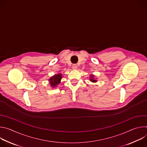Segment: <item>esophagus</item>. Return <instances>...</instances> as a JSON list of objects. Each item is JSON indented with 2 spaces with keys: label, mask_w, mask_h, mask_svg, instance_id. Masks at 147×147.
I'll return each mask as SVG.
<instances>
[{
  "label": "esophagus",
  "mask_w": 147,
  "mask_h": 147,
  "mask_svg": "<svg viewBox=\"0 0 147 147\" xmlns=\"http://www.w3.org/2000/svg\"><path fill=\"white\" fill-rule=\"evenodd\" d=\"M72 68H73V69H74V70L77 69V65H76V64H73V66H72Z\"/></svg>",
  "instance_id": "obj_1"
}]
</instances>
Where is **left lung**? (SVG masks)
I'll return each instance as SVG.
<instances>
[{"instance_id":"obj_1","label":"left lung","mask_w":147,"mask_h":147,"mask_svg":"<svg viewBox=\"0 0 147 147\" xmlns=\"http://www.w3.org/2000/svg\"><path fill=\"white\" fill-rule=\"evenodd\" d=\"M90 81H91V82H96V81H97V80L95 79V78H94V75H92V74H91V75L90 76Z\"/></svg>"}]
</instances>
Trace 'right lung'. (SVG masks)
<instances>
[{
  "mask_svg": "<svg viewBox=\"0 0 147 147\" xmlns=\"http://www.w3.org/2000/svg\"><path fill=\"white\" fill-rule=\"evenodd\" d=\"M61 77V74H57L51 77L49 80V82L51 86L53 88L56 87L59 84H60Z\"/></svg>",
  "mask_w": 147,
  "mask_h": 147,
  "instance_id": "add662e5",
  "label": "right lung"
}]
</instances>
